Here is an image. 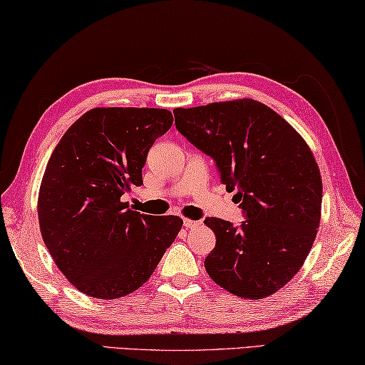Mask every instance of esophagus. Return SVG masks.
Returning <instances> with one entry per match:
<instances>
[{
    "label": "esophagus",
    "instance_id": "1",
    "mask_svg": "<svg viewBox=\"0 0 365 365\" xmlns=\"http://www.w3.org/2000/svg\"><path fill=\"white\" fill-rule=\"evenodd\" d=\"M200 224H201L200 221H192V219H187V217L183 219V225H185V229H193V227H198Z\"/></svg>",
    "mask_w": 365,
    "mask_h": 365
}]
</instances>
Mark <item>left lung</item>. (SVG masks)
I'll return each instance as SVG.
<instances>
[{
  "mask_svg": "<svg viewBox=\"0 0 365 365\" xmlns=\"http://www.w3.org/2000/svg\"><path fill=\"white\" fill-rule=\"evenodd\" d=\"M173 115L177 130L216 160L247 217L240 227L206 219L216 234L207 274L234 296H271L302 268L320 224L323 188L314 153L279 113L253 99L178 107Z\"/></svg>",
  "mask_w": 365,
  "mask_h": 365,
  "instance_id": "left-lung-1",
  "label": "left lung"
}]
</instances>
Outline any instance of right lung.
<instances>
[{
  "instance_id": "1",
  "label": "right lung",
  "mask_w": 365,
  "mask_h": 365,
  "mask_svg": "<svg viewBox=\"0 0 365 365\" xmlns=\"http://www.w3.org/2000/svg\"><path fill=\"white\" fill-rule=\"evenodd\" d=\"M165 108L97 107L69 126L38 190V224L68 281L96 299L140 289L182 229L178 216L126 210L121 196L143 185L154 141L169 131Z\"/></svg>"
}]
</instances>
